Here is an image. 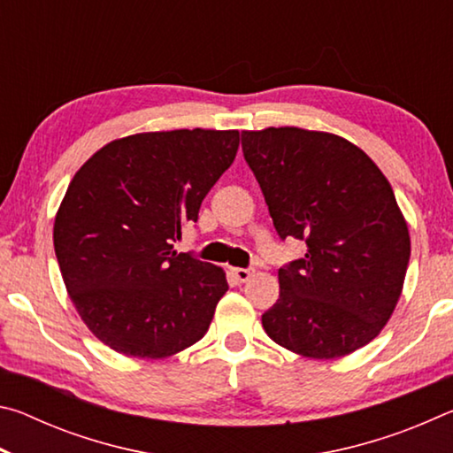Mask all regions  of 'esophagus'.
<instances>
[{
    "label": "esophagus",
    "mask_w": 453,
    "mask_h": 453,
    "mask_svg": "<svg viewBox=\"0 0 453 453\" xmlns=\"http://www.w3.org/2000/svg\"><path fill=\"white\" fill-rule=\"evenodd\" d=\"M251 270H248V267H232V275L234 278L240 281V283H243V281H248L250 278H251Z\"/></svg>",
    "instance_id": "esophagus-1"
}]
</instances>
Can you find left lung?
I'll list each match as a JSON object with an SVG mask.
<instances>
[{"label":"left lung","mask_w":453,"mask_h":453,"mask_svg":"<svg viewBox=\"0 0 453 453\" xmlns=\"http://www.w3.org/2000/svg\"><path fill=\"white\" fill-rule=\"evenodd\" d=\"M242 150L281 240L308 245L278 270L265 334L318 359L348 356L381 332L410 262L394 189L357 145L300 127L242 132Z\"/></svg>","instance_id":"1"}]
</instances>
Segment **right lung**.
<instances>
[{"label":"right lung","mask_w":453,"mask_h":453,"mask_svg":"<svg viewBox=\"0 0 453 453\" xmlns=\"http://www.w3.org/2000/svg\"><path fill=\"white\" fill-rule=\"evenodd\" d=\"M240 132L175 129L104 145L73 175L53 226L67 294L118 354L165 357L194 346L227 291L221 267L173 243L221 173Z\"/></svg>","instance_id":"obj_1"}]
</instances>
